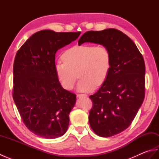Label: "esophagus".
<instances>
[{
	"label": "esophagus",
	"instance_id": "obj_1",
	"mask_svg": "<svg viewBox=\"0 0 159 159\" xmlns=\"http://www.w3.org/2000/svg\"><path fill=\"white\" fill-rule=\"evenodd\" d=\"M87 95L86 94H77V97L78 98H80V97H87Z\"/></svg>",
	"mask_w": 159,
	"mask_h": 159
}]
</instances>
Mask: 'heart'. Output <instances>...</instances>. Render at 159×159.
Returning a JSON list of instances; mask_svg holds the SVG:
<instances>
[{
    "mask_svg": "<svg viewBox=\"0 0 159 159\" xmlns=\"http://www.w3.org/2000/svg\"><path fill=\"white\" fill-rule=\"evenodd\" d=\"M63 61L55 65L57 79L64 89L74 88L80 78L77 89L89 92L106 81L111 66V55L106 46L90 44L76 45L67 49L62 55Z\"/></svg>",
    "mask_w": 159,
    "mask_h": 159,
    "instance_id": "b5f03b06",
    "label": "heart"
}]
</instances>
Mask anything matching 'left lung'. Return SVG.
Listing matches in <instances>:
<instances>
[{"instance_id":"left-lung-1","label":"left lung","mask_w":159,"mask_h":159,"mask_svg":"<svg viewBox=\"0 0 159 159\" xmlns=\"http://www.w3.org/2000/svg\"><path fill=\"white\" fill-rule=\"evenodd\" d=\"M99 43L111 55V66L106 81L89 96L93 106L89 121L94 133L109 137L129 127L145 97V62L133 40L116 29L89 31L78 43Z\"/></svg>"}]
</instances>
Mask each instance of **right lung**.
<instances>
[{"label":"right lung","mask_w":159,"mask_h":159,"mask_svg":"<svg viewBox=\"0 0 159 159\" xmlns=\"http://www.w3.org/2000/svg\"><path fill=\"white\" fill-rule=\"evenodd\" d=\"M80 34L43 30L30 37L16 53L13 98L24 124L36 135L55 139L67 130L76 95L64 89L57 79L55 54Z\"/></svg>","instance_id":"1"}]
</instances>
